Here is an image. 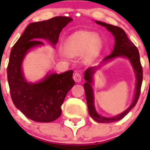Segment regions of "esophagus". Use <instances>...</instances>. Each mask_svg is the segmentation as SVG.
Wrapping results in <instances>:
<instances>
[{"label":"esophagus","mask_w":150,"mask_h":150,"mask_svg":"<svg viewBox=\"0 0 150 150\" xmlns=\"http://www.w3.org/2000/svg\"><path fill=\"white\" fill-rule=\"evenodd\" d=\"M73 79L75 80L76 82H80L81 80H82V75H80V73L75 72L74 75H73Z\"/></svg>","instance_id":"obj_1"}]
</instances>
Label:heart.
Here are the masks:
<instances>
[{
	"label": "heart",
	"mask_w": 150,
	"mask_h": 150,
	"mask_svg": "<svg viewBox=\"0 0 150 150\" xmlns=\"http://www.w3.org/2000/svg\"><path fill=\"white\" fill-rule=\"evenodd\" d=\"M102 45L101 40L97 35L92 33L80 31L69 37L67 48L71 54H81L87 50L89 55H94L100 50Z\"/></svg>",
	"instance_id": "b5f03b06"
}]
</instances>
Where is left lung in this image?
I'll list each match as a JSON object with an SVG mask.
<instances>
[{"label":"left lung","instance_id":"obj_1","mask_svg":"<svg viewBox=\"0 0 150 150\" xmlns=\"http://www.w3.org/2000/svg\"><path fill=\"white\" fill-rule=\"evenodd\" d=\"M96 22L100 25L106 27L107 30L111 32V33L114 35V38H115V45H114V50L112 52V54L106 57L103 60V61H107L108 60L114 58L116 57H126L130 60L131 63L134 68L135 74H136V79H137L135 98H134L132 105L126 110L125 111H124L123 113H121L117 116L114 117H105L100 116L96 113L93 104V92L92 89V80H93L92 75H93L94 71H95V67L89 68L85 71L84 78L86 82V83H84V89L85 92H86V97L87 106H88L89 115L94 121H97V122L110 123V122L117 121L125 117L128 112L130 111L137 103L138 100L139 98L140 93H141V86H142V78H143L142 67L141 62H140L139 53L137 47L128 38L125 32L124 31L123 29L118 26H114V25L107 24L104 22H98V21H96Z\"/></svg>","mask_w":150,"mask_h":150}]
</instances>
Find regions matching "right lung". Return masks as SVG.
I'll use <instances>...</instances> for the list:
<instances>
[{
	"label": "right lung",
	"mask_w": 150,
	"mask_h": 150,
	"mask_svg": "<svg viewBox=\"0 0 150 150\" xmlns=\"http://www.w3.org/2000/svg\"><path fill=\"white\" fill-rule=\"evenodd\" d=\"M71 21L70 17L57 16L30 23L11 49L7 68L11 97L15 107L33 121L51 122L58 118L61 105L75 81L70 70L47 75L38 83H28L22 71V60L29 49L43 44L37 39L48 40L55 45L62 29Z\"/></svg>",
	"instance_id": "1"
}]
</instances>
